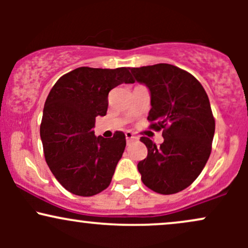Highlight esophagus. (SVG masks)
Listing matches in <instances>:
<instances>
[{
	"instance_id": "esophagus-1",
	"label": "esophagus",
	"mask_w": 248,
	"mask_h": 248,
	"mask_svg": "<svg viewBox=\"0 0 248 248\" xmlns=\"http://www.w3.org/2000/svg\"><path fill=\"white\" fill-rule=\"evenodd\" d=\"M124 135H126V140H127V144H129V142L132 140H135V135L132 132H126L124 133Z\"/></svg>"
}]
</instances>
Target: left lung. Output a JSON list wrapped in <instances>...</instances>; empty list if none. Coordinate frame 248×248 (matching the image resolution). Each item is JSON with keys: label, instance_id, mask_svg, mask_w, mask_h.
Here are the masks:
<instances>
[{"label": "left lung", "instance_id": "obj_1", "mask_svg": "<svg viewBox=\"0 0 248 248\" xmlns=\"http://www.w3.org/2000/svg\"><path fill=\"white\" fill-rule=\"evenodd\" d=\"M130 72L149 88V128L162 130L164 138L158 147L140 139L148 149L138 164L141 179L161 195L177 193L191 186L211 154L216 122L209 96L191 73L173 65L132 67Z\"/></svg>", "mask_w": 248, "mask_h": 248}]
</instances>
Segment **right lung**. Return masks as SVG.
Returning <instances> with one entry per match:
<instances>
[{
  "label": "right lung",
  "instance_id": "1",
  "mask_svg": "<svg viewBox=\"0 0 248 248\" xmlns=\"http://www.w3.org/2000/svg\"><path fill=\"white\" fill-rule=\"evenodd\" d=\"M135 80L127 67L82 66L62 76L51 88L41 124L45 161L67 191L90 197L110 184L126 148V136L116 130L110 139L93 132L96 116L106 115L108 93Z\"/></svg>",
  "mask_w": 248,
  "mask_h": 248
}]
</instances>
